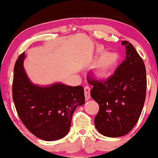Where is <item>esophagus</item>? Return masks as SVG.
<instances>
[{"label":"esophagus","instance_id":"1","mask_svg":"<svg viewBox=\"0 0 158 158\" xmlns=\"http://www.w3.org/2000/svg\"><path fill=\"white\" fill-rule=\"evenodd\" d=\"M85 91V99L88 100L90 98V88L89 86H85L84 88Z\"/></svg>","mask_w":158,"mask_h":158}]
</instances>
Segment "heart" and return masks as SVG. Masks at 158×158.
<instances>
[{
  "label": "heart",
  "mask_w": 158,
  "mask_h": 158,
  "mask_svg": "<svg viewBox=\"0 0 158 158\" xmlns=\"http://www.w3.org/2000/svg\"><path fill=\"white\" fill-rule=\"evenodd\" d=\"M117 61H118V56L115 53L110 52H104L99 56L94 67L96 73L99 76L106 75L117 64Z\"/></svg>",
  "instance_id": "heart-1"
}]
</instances>
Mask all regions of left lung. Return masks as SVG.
<instances>
[{
  "label": "left lung",
  "instance_id": "1",
  "mask_svg": "<svg viewBox=\"0 0 158 158\" xmlns=\"http://www.w3.org/2000/svg\"><path fill=\"white\" fill-rule=\"evenodd\" d=\"M126 59L114 75L106 79L88 77L93 85L90 96L99 104L94 119L96 128L102 135L122 137L137 124L146 99V72L142 58L131 43L123 41Z\"/></svg>",
  "mask_w": 158,
  "mask_h": 158
}]
</instances>
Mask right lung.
<instances>
[{
  "label": "right lung",
  "mask_w": 158,
  "mask_h": 158,
  "mask_svg": "<svg viewBox=\"0 0 158 158\" xmlns=\"http://www.w3.org/2000/svg\"><path fill=\"white\" fill-rule=\"evenodd\" d=\"M24 58L23 52L14 68L12 98L17 113L27 129L39 138H62L70 130L74 110L85 103L84 88L59 82L34 85L23 68Z\"/></svg>",
  "instance_id": "right-lung-1"
}]
</instances>
